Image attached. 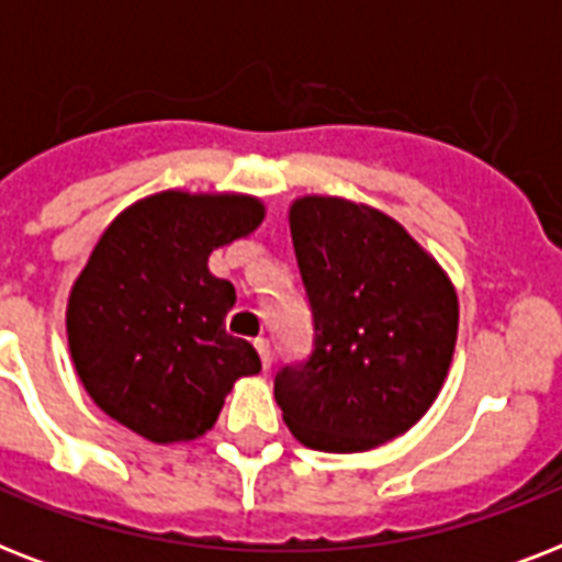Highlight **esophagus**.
I'll return each instance as SVG.
<instances>
[{
    "label": "esophagus",
    "instance_id": "1",
    "mask_svg": "<svg viewBox=\"0 0 562 562\" xmlns=\"http://www.w3.org/2000/svg\"><path fill=\"white\" fill-rule=\"evenodd\" d=\"M256 350H259V359H262V368L268 370L273 361V352H271V341L268 338H256Z\"/></svg>",
    "mask_w": 562,
    "mask_h": 562
}]
</instances>
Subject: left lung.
Wrapping results in <instances>:
<instances>
[{"label": "left lung", "mask_w": 562, "mask_h": 562, "mask_svg": "<svg viewBox=\"0 0 562 562\" xmlns=\"http://www.w3.org/2000/svg\"><path fill=\"white\" fill-rule=\"evenodd\" d=\"M312 308V352L273 375L291 435L364 452L408 431L446 379L458 297L440 265L384 212L300 198L289 212Z\"/></svg>", "instance_id": "left-lung-1"}]
</instances>
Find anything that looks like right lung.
Here are the masks:
<instances>
[{
    "instance_id": "1",
    "label": "right lung",
    "mask_w": 562,
    "mask_h": 562,
    "mask_svg": "<svg viewBox=\"0 0 562 562\" xmlns=\"http://www.w3.org/2000/svg\"><path fill=\"white\" fill-rule=\"evenodd\" d=\"M265 206L247 194L160 192L127 206L75 280L66 333L78 379L108 417L154 443L194 440L259 352L227 333L233 282L212 250L250 236Z\"/></svg>"
}]
</instances>
